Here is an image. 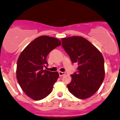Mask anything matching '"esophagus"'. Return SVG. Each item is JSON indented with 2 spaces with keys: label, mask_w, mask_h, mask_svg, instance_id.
<instances>
[{
  "label": "esophagus",
  "mask_w": 120,
  "mask_h": 120,
  "mask_svg": "<svg viewBox=\"0 0 120 120\" xmlns=\"http://www.w3.org/2000/svg\"><path fill=\"white\" fill-rule=\"evenodd\" d=\"M59 76H60V77L63 76V75H65V72H64L59 71Z\"/></svg>",
  "instance_id": "esophagus-1"
}]
</instances>
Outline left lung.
<instances>
[{"label":"left lung","mask_w":120,"mask_h":120,"mask_svg":"<svg viewBox=\"0 0 120 120\" xmlns=\"http://www.w3.org/2000/svg\"><path fill=\"white\" fill-rule=\"evenodd\" d=\"M62 46L72 63L78 65L77 72L71 76L67 88L79 99L94 95L105 78L104 59L99 50L87 40L80 36L61 38Z\"/></svg>","instance_id":"obj_1"}]
</instances>
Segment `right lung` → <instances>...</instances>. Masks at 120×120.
<instances>
[{
    "mask_svg": "<svg viewBox=\"0 0 120 120\" xmlns=\"http://www.w3.org/2000/svg\"><path fill=\"white\" fill-rule=\"evenodd\" d=\"M61 44L56 38L40 36L31 41L19 56L16 71L17 80L25 94L33 100L44 99L53 90L59 73L44 70L43 67L48 64V55Z\"/></svg>",
    "mask_w": 120,
    "mask_h": 120,
    "instance_id": "right-lung-1",
    "label": "right lung"
}]
</instances>
